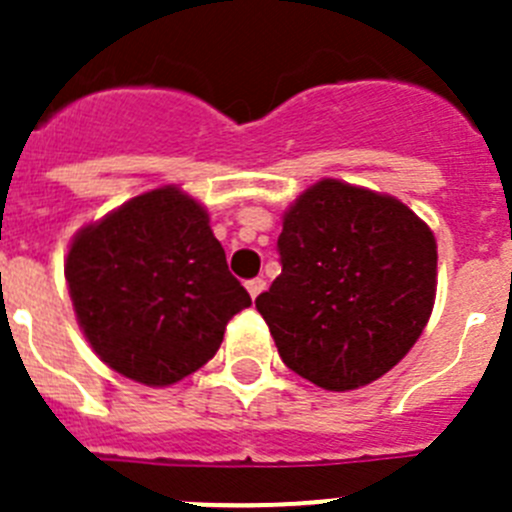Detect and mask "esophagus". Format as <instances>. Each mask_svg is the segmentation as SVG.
I'll return each mask as SVG.
<instances>
[{
    "label": "esophagus",
    "mask_w": 512,
    "mask_h": 512,
    "mask_svg": "<svg viewBox=\"0 0 512 512\" xmlns=\"http://www.w3.org/2000/svg\"><path fill=\"white\" fill-rule=\"evenodd\" d=\"M246 289H248V295L253 297V300H256V297L261 295V292H264L266 289V282L261 277H256V279H248L246 282Z\"/></svg>",
    "instance_id": "esophagus-1"
}]
</instances>
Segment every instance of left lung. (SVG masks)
Instances as JSON below:
<instances>
[{
  "label": "left lung",
  "instance_id": "left-lung-1",
  "mask_svg": "<svg viewBox=\"0 0 512 512\" xmlns=\"http://www.w3.org/2000/svg\"><path fill=\"white\" fill-rule=\"evenodd\" d=\"M282 274L256 297L284 364L359 390L408 354L436 300L433 230L390 194L323 179L284 212Z\"/></svg>",
  "mask_w": 512,
  "mask_h": 512
}]
</instances>
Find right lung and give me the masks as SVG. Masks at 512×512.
<instances>
[{
	"label": "right lung",
	"mask_w": 512,
	"mask_h": 512,
	"mask_svg": "<svg viewBox=\"0 0 512 512\" xmlns=\"http://www.w3.org/2000/svg\"><path fill=\"white\" fill-rule=\"evenodd\" d=\"M63 271L94 354L148 387H169L205 366L228 320L251 305L207 210L174 184L81 228Z\"/></svg>",
	"instance_id": "1"
}]
</instances>
